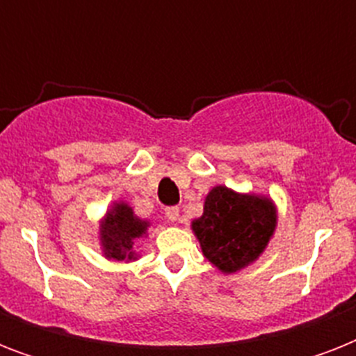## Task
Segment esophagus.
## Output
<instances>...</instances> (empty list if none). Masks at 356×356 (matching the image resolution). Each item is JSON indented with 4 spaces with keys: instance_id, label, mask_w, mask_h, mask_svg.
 I'll return each mask as SVG.
<instances>
[{
    "instance_id": "34e87169",
    "label": "esophagus",
    "mask_w": 356,
    "mask_h": 356,
    "mask_svg": "<svg viewBox=\"0 0 356 356\" xmlns=\"http://www.w3.org/2000/svg\"><path fill=\"white\" fill-rule=\"evenodd\" d=\"M164 214H166V220L170 223H175L179 220V209H177V207H168Z\"/></svg>"
}]
</instances>
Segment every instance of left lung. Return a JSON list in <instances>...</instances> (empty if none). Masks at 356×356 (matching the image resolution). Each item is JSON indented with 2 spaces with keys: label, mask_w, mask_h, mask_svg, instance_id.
Here are the masks:
<instances>
[{
  "label": "left lung",
  "mask_w": 356,
  "mask_h": 356,
  "mask_svg": "<svg viewBox=\"0 0 356 356\" xmlns=\"http://www.w3.org/2000/svg\"><path fill=\"white\" fill-rule=\"evenodd\" d=\"M277 227V209L266 195L238 194L214 186L207 194L203 216L192 222L201 251L223 273L253 264Z\"/></svg>",
  "instance_id": "1"
}]
</instances>
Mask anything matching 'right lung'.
Returning <instances> with one entry per match:
<instances>
[{
	"label": "right lung",
	"instance_id": "add662e5",
	"mask_svg": "<svg viewBox=\"0 0 356 356\" xmlns=\"http://www.w3.org/2000/svg\"><path fill=\"white\" fill-rule=\"evenodd\" d=\"M147 227L149 222L134 216L133 209L127 203H114L99 225L103 254L113 260H136L138 254L134 253V240L145 236Z\"/></svg>",
	"mask_w": 356,
	"mask_h": 356
}]
</instances>
